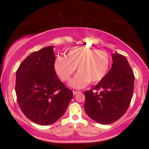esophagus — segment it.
Here are the masks:
<instances>
[{
  "instance_id": "obj_1",
  "label": "esophagus",
  "mask_w": 149,
  "mask_h": 149,
  "mask_svg": "<svg viewBox=\"0 0 149 149\" xmlns=\"http://www.w3.org/2000/svg\"><path fill=\"white\" fill-rule=\"evenodd\" d=\"M80 92H79V91H76V90H73V95H77V94L80 93Z\"/></svg>"
}]
</instances>
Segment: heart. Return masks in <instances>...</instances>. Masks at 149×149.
<instances>
[{"label":"heart","instance_id":"1","mask_svg":"<svg viewBox=\"0 0 149 149\" xmlns=\"http://www.w3.org/2000/svg\"><path fill=\"white\" fill-rule=\"evenodd\" d=\"M111 59L104 50L88 47H73L68 51L66 57L58 56L54 68L62 81H67L76 71L78 73L70 81L73 88H85L89 83L95 84L107 76Z\"/></svg>","mask_w":149,"mask_h":149}]
</instances>
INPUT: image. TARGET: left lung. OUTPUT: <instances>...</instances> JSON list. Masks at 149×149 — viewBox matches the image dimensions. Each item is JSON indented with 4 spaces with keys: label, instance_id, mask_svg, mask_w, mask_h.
Instances as JSON below:
<instances>
[{
    "label": "left lung",
    "instance_id": "obj_1",
    "mask_svg": "<svg viewBox=\"0 0 149 149\" xmlns=\"http://www.w3.org/2000/svg\"><path fill=\"white\" fill-rule=\"evenodd\" d=\"M112 59L111 69L107 76L93 90L84 92L85 112L103 125L113 123L125 113L134 91V73L126 57L116 53Z\"/></svg>",
    "mask_w": 149,
    "mask_h": 149
}]
</instances>
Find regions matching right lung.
<instances>
[{
	"mask_svg": "<svg viewBox=\"0 0 149 149\" xmlns=\"http://www.w3.org/2000/svg\"><path fill=\"white\" fill-rule=\"evenodd\" d=\"M54 46L29 54L17 70L15 92L19 107L28 119L49 125L64 115L73 92L54 71Z\"/></svg>",
	"mask_w": 149,
	"mask_h": 149,
	"instance_id": "1",
	"label": "right lung"
}]
</instances>
